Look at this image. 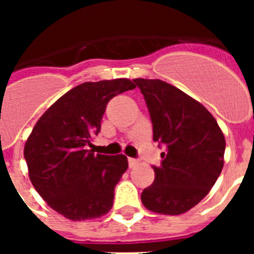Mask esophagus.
I'll return each mask as SVG.
<instances>
[{"label": "esophagus", "mask_w": 254, "mask_h": 254, "mask_svg": "<svg viewBox=\"0 0 254 254\" xmlns=\"http://www.w3.org/2000/svg\"><path fill=\"white\" fill-rule=\"evenodd\" d=\"M138 164V160L137 159H134V158H128V167L129 168H133L134 165H137Z\"/></svg>", "instance_id": "34e87169"}]
</instances>
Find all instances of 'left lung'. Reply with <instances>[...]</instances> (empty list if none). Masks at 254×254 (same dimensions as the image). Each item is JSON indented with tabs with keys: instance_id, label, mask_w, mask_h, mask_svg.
<instances>
[{
	"instance_id": "8db88e82",
	"label": "left lung",
	"mask_w": 254,
	"mask_h": 254,
	"mask_svg": "<svg viewBox=\"0 0 254 254\" xmlns=\"http://www.w3.org/2000/svg\"><path fill=\"white\" fill-rule=\"evenodd\" d=\"M149 109L154 141L161 152L152 167L155 181L142 190L150 211L179 215L210 192L224 167L225 138L210 112L176 86L161 80L136 78Z\"/></svg>"
}]
</instances>
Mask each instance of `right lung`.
Listing matches in <instances>:
<instances>
[{"mask_svg":"<svg viewBox=\"0 0 254 254\" xmlns=\"http://www.w3.org/2000/svg\"><path fill=\"white\" fill-rule=\"evenodd\" d=\"M134 87L127 78L84 82L61 96L34 126L24 149L29 177L58 214L81 221L112 208L127 158L94 154L87 146L100 132L109 100Z\"/></svg>","mask_w":254,"mask_h":254,"instance_id":"right-lung-1","label":"right lung"}]
</instances>
